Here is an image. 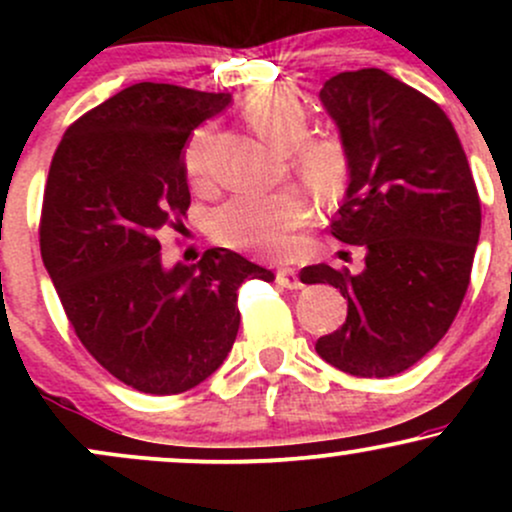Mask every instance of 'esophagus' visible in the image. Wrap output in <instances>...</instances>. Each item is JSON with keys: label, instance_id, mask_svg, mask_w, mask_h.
Returning <instances> with one entry per match:
<instances>
[{"label": "esophagus", "instance_id": "1", "mask_svg": "<svg viewBox=\"0 0 512 512\" xmlns=\"http://www.w3.org/2000/svg\"><path fill=\"white\" fill-rule=\"evenodd\" d=\"M276 284L284 286V289H301L303 281L293 267H279L276 269Z\"/></svg>", "mask_w": 512, "mask_h": 512}]
</instances>
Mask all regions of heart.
<instances>
[{
	"instance_id": "obj_1",
	"label": "heart",
	"mask_w": 512,
	"mask_h": 512,
	"mask_svg": "<svg viewBox=\"0 0 512 512\" xmlns=\"http://www.w3.org/2000/svg\"><path fill=\"white\" fill-rule=\"evenodd\" d=\"M243 113L264 142L289 154L291 168L317 197L334 202L351 180L349 144L337 134H310V115L289 88H262L245 101ZM209 129H197L182 154L187 180L202 187L209 178ZM313 219V204L298 190L245 192L221 204L211 216L219 243L257 255L281 257L296 243V231Z\"/></svg>"
}]
</instances>
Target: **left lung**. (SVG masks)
I'll list each match as a JSON object with an SVG mask.
<instances>
[{
	"label": "left lung",
	"instance_id": "left-lung-1",
	"mask_svg": "<svg viewBox=\"0 0 512 512\" xmlns=\"http://www.w3.org/2000/svg\"><path fill=\"white\" fill-rule=\"evenodd\" d=\"M320 101L351 151L346 199L332 236L366 248V269H301L332 284L346 322L315 351L358 378H390L421 361L450 330L472 274L481 202L448 115L383 69L342 72Z\"/></svg>",
	"mask_w": 512,
	"mask_h": 512
}]
</instances>
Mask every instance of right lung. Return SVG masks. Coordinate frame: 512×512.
I'll list each match as a JSON object with an SVG mask.
<instances>
[{
  "mask_svg": "<svg viewBox=\"0 0 512 512\" xmlns=\"http://www.w3.org/2000/svg\"><path fill=\"white\" fill-rule=\"evenodd\" d=\"M231 93L142 81L81 115L52 156L40 255L76 337L120 383L180 395L236 342L238 289L274 274L211 248L163 267L158 233L180 231L190 190L182 149Z\"/></svg>",
  "mask_w": 512,
  "mask_h": 512,
  "instance_id": "right-lung-1",
  "label": "right lung"
}]
</instances>
